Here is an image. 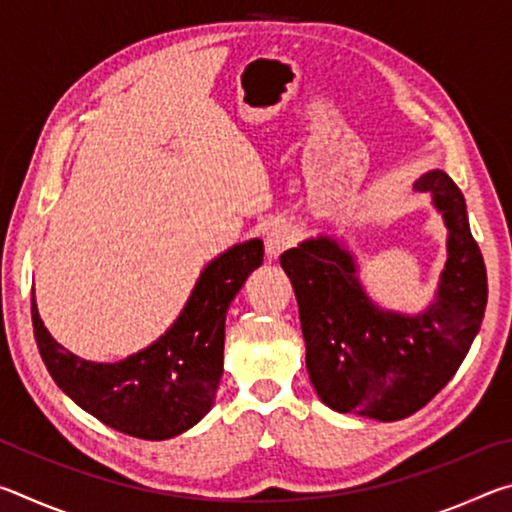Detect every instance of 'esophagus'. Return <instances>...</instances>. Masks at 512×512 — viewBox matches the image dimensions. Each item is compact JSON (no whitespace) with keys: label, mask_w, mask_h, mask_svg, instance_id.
<instances>
[{"label":"esophagus","mask_w":512,"mask_h":512,"mask_svg":"<svg viewBox=\"0 0 512 512\" xmlns=\"http://www.w3.org/2000/svg\"><path fill=\"white\" fill-rule=\"evenodd\" d=\"M293 239H296V232H293L291 225H287V223L273 225L271 232H268L266 239H264L268 259L280 257L284 250H287L293 244Z\"/></svg>","instance_id":"34e87169"}]
</instances>
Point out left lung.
Segmentation results:
<instances>
[{"label": "left lung", "instance_id": "left-lung-1", "mask_svg": "<svg viewBox=\"0 0 512 512\" xmlns=\"http://www.w3.org/2000/svg\"><path fill=\"white\" fill-rule=\"evenodd\" d=\"M413 189L431 194L447 225L445 271L436 300L420 314L375 305L352 253L334 237L305 239L280 257L296 291L309 379L339 413L409 418L443 391L479 334L488 277L461 189L440 169L422 173Z\"/></svg>", "mask_w": 512, "mask_h": 512}]
</instances>
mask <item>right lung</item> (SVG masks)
Listing matches in <instances>:
<instances>
[{
    "instance_id": "1",
    "label": "right lung",
    "mask_w": 512,
    "mask_h": 512,
    "mask_svg": "<svg viewBox=\"0 0 512 512\" xmlns=\"http://www.w3.org/2000/svg\"><path fill=\"white\" fill-rule=\"evenodd\" d=\"M262 259V239L212 259L176 323L149 348L117 363L85 361L56 343L31 291L40 357L58 388L108 427L144 440L178 436L212 409L223 375L225 314Z\"/></svg>"
}]
</instances>
